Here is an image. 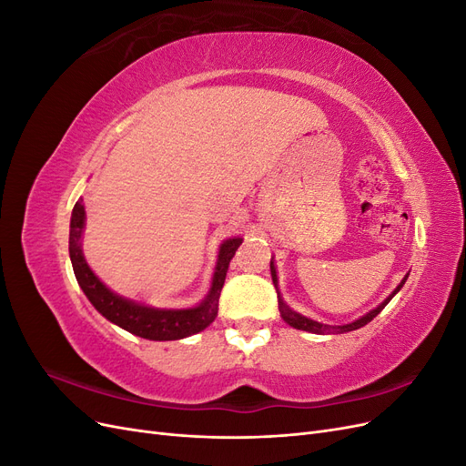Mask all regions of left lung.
I'll return each mask as SVG.
<instances>
[{
    "label": "left lung",
    "instance_id": "8db88e82",
    "mask_svg": "<svg viewBox=\"0 0 466 466\" xmlns=\"http://www.w3.org/2000/svg\"><path fill=\"white\" fill-rule=\"evenodd\" d=\"M270 272H272L274 288H276V291H278V272H276V266H274V257H272V260H270ZM406 278H408V274L402 278L400 284H399L397 288H394V291L389 295V298H387L383 303H379L375 309H371L370 313H365V315L360 317L358 320L348 322V324H340V327H332V324H322V322H317V320H313V319L303 317L301 313H295L293 309H291L289 305H286L284 299H281L279 291H278V309H279L281 319H284V320L289 324V327L298 329V330H307V332H313V334H342V332H350V330H358V329L365 327V324H368V322H371L380 311H383L385 305L394 298V295H397V293L400 291V288L404 286Z\"/></svg>",
    "mask_w": 466,
    "mask_h": 466
}]
</instances>
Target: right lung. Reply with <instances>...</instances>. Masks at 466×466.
Instances as JSON below:
<instances>
[{
	"label": "right lung",
	"instance_id": "obj_1",
	"mask_svg": "<svg viewBox=\"0 0 466 466\" xmlns=\"http://www.w3.org/2000/svg\"><path fill=\"white\" fill-rule=\"evenodd\" d=\"M83 229H86V206H83V200H77L72 211V221H69V258H72L79 288L106 320L139 338L157 342L180 340V338L202 332L216 320L219 293L225 284V276H228L229 262L235 257V250L243 243L241 237L225 238L219 245L214 278H211L208 295L200 303L187 309H168L124 298V295L106 288L91 270L86 257H83Z\"/></svg>",
	"mask_w": 466,
	"mask_h": 466
}]
</instances>
